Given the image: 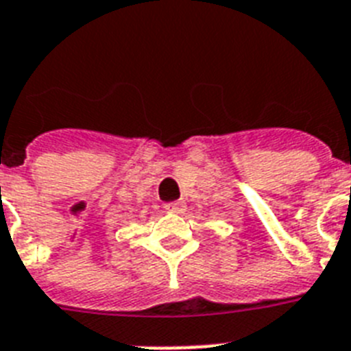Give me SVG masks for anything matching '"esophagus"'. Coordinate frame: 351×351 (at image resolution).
Segmentation results:
<instances>
[{"instance_id": "esophagus-1", "label": "esophagus", "mask_w": 351, "mask_h": 351, "mask_svg": "<svg viewBox=\"0 0 351 351\" xmlns=\"http://www.w3.org/2000/svg\"><path fill=\"white\" fill-rule=\"evenodd\" d=\"M165 210L170 211V213H182L184 204L182 202H169V204H165Z\"/></svg>"}]
</instances>
